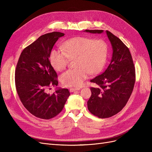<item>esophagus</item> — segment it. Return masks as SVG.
I'll list each match as a JSON object with an SVG mask.
<instances>
[{
    "instance_id": "1",
    "label": "esophagus",
    "mask_w": 152,
    "mask_h": 152,
    "mask_svg": "<svg viewBox=\"0 0 152 152\" xmlns=\"http://www.w3.org/2000/svg\"><path fill=\"white\" fill-rule=\"evenodd\" d=\"M80 89L79 87H72V88H70V92H74L75 91H77V90H79Z\"/></svg>"
}]
</instances>
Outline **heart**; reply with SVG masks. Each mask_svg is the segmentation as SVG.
I'll list each match as a JSON object with an SVG mask.
<instances>
[{"label": "heart", "mask_w": 152, "mask_h": 152, "mask_svg": "<svg viewBox=\"0 0 152 152\" xmlns=\"http://www.w3.org/2000/svg\"><path fill=\"white\" fill-rule=\"evenodd\" d=\"M61 49L52 50L49 61L54 69L60 71L67 66L70 59H75V68L61 75V82L65 86H82L89 73L97 74L103 70L108 56V45L104 40L86 37H77L66 41Z\"/></svg>", "instance_id": "1"}]
</instances>
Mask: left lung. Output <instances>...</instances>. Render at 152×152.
<instances>
[{"mask_svg":"<svg viewBox=\"0 0 152 152\" xmlns=\"http://www.w3.org/2000/svg\"><path fill=\"white\" fill-rule=\"evenodd\" d=\"M92 34L103 33L102 30H86ZM113 49L112 60L102 74L90 82L91 96L87 102L89 111L100 118L111 117L125 107L132 93L136 72L129 49L122 40L107 30Z\"/></svg>","mask_w":152,"mask_h":152,"instance_id":"left-lung-1","label":"left lung"}]
</instances>
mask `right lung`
<instances>
[{"instance_id":"add662e5","label":"right lung","mask_w":152,"mask_h":152,"mask_svg":"<svg viewBox=\"0 0 152 152\" xmlns=\"http://www.w3.org/2000/svg\"><path fill=\"white\" fill-rule=\"evenodd\" d=\"M65 34L53 31L41 35L23 50L15 70V85L22 104L33 115L49 120L57 116L69 96L68 89H58L52 94L46 90L58 84L56 72L49 61L50 53Z\"/></svg>"}]
</instances>
